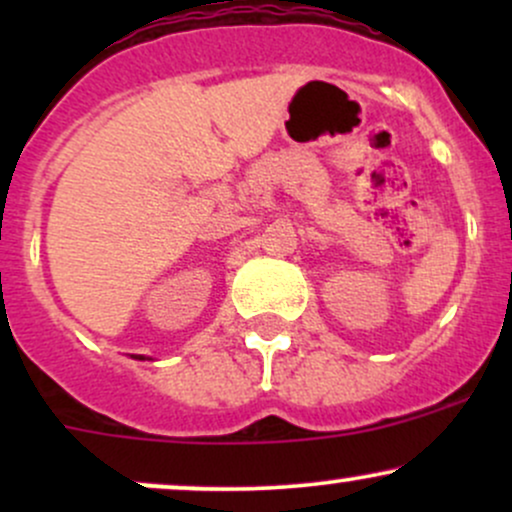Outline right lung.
<instances>
[{
  "instance_id": "add662e5",
  "label": "right lung",
  "mask_w": 512,
  "mask_h": 512,
  "mask_svg": "<svg viewBox=\"0 0 512 512\" xmlns=\"http://www.w3.org/2000/svg\"><path fill=\"white\" fill-rule=\"evenodd\" d=\"M132 358H137V361H146V356H132Z\"/></svg>"
}]
</instances>
